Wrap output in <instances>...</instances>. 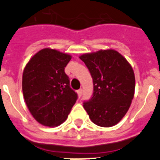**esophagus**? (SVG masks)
Wrapping results in <instances>:
<instances>
[{"label":"esophagus","instance_id":"esophagus-1","mask_svg":"<svg viewBox=\"0 0 160 160\" xmlns=\"http://www.w3.org/2000/svg\"><path fill=\"white\" fill-rule=\"evenodd\" d=\"M77 93H78V96H79V98H80V97L82 96V93H83V89H82V88H80V89H79V90L77 91Z\"/></svg>","mask_w":160,"mask_h":160}]
</instances>
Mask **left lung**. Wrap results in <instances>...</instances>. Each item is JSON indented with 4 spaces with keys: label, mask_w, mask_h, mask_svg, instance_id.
<instances>
[{
    "label": "left lung",
    "mask_w": 160,
    "mask_h": 160,
    "mask_svg": "<svg viewBox=\"0 0 160 160\" xmlns=\"http://www.w3.org/2000/svg\"><path fill=\"white\" fill-rule=\"evenodd\" d=\"M80 58L90 72L92 96L84 108L97 125H115L129 109L135 91V76L128 62L114 49L84 53Z\"/></svg>",
    "instance_id": "1"
}]
</instances>
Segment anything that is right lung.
Masks as SVG:
<instances>
[{
    "label": "right lung",
    "mask_w": 160,
    "mask_h": 160,
    "mask_svg": "<svg viewBox=\"0 0 160 160\" xmlns=\"http://www.w3.org/2000/svg\"><path fill=\"white\" fill-rule=\"evenodd\" d=\"M72 56L46 48L29 60L22 73V93L28 110L40 123L56 127L65 121L77 100L64 72Z\"/></svg>",
    "instance_id": "1"
}]
</instances>
